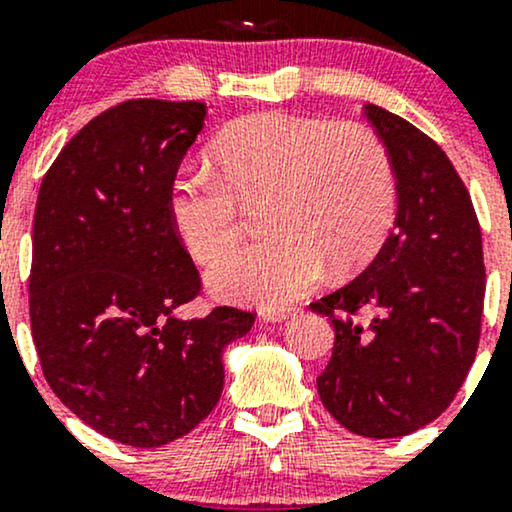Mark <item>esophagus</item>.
I'll return each instance as SVG.
<instances>
[{"label":"esophagus","instance_id":"1","mask_svg":"<svg viewBox=\"0 0 512 512\" xmlns=\"http://www.w3.org/2000/svg\"><path fill=\"white\" fill-rule=\"evenodd\" d=\"M293 315H298V308H269V310H264V313H262V317L267 322H284Z\"/></svg>","mask_w":512,"mask_h":512}]
</instances>
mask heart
<instances>
[{"label":"heart","instance_id":"obj_1","mask_svg":"<svg viewBox=\"0 0 512 512\" xmlns=\"http://www.w3.org/2000/svg\"><path fill=\"white\" fill-rule=\"evenodd\" d=\"M219 175L180 168L168 187V216L197 262L231 248L243 204L267 197L272 236L228 252L207 279L240 303L276 308L315 289L327 264L351 272L383 245L395 219L397 185L390 154L361 125L257 113L216 137Z\"/></svg>","mask_w":512,"mask_h":512}]
</instances>
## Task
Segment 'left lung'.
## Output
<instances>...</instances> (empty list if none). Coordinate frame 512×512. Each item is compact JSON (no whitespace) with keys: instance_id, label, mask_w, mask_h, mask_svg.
I'll list each match as a JSON object with an SVG mask.
<instances>
[{"instance_id":"left-lung-1","label":"left lung","mask_w":512,"mask_h":512,"mask_svg":"<svg viewBox=\"0 0 512 512\" xmlns=\"http://www.w3.org/2000/svg\"><path fill=\"white\" fill-rule=\"evenodd\" d=\"M363 115L390 154L397 219L354 281L310 303L334 327L317 392L351 433L399 438L438 419L472 368L484 252L472 199L445 151L380 105H363Z\"/></svg>"}]
</instances>
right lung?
<instances>
[{
  "instance_id": "obj_1",
  "label": "right lung",
  "mask_w": 512,
  "mask_h": 512,
  "mask_svg": "<svg viewBox=\"0 0 512 512\" xmlns=\"http://www.w3.org/2000/svg\"><path fill=\"white\" fill-rule=\"evenodd\" d=\"M207 105L142 98L105 110L60 151L33 221L31 330L52 392L84 424L161 448L207 419L223 349L255 315L180 320L199 272L168 216V187Z\"/></svg>"
}]
</instances>
